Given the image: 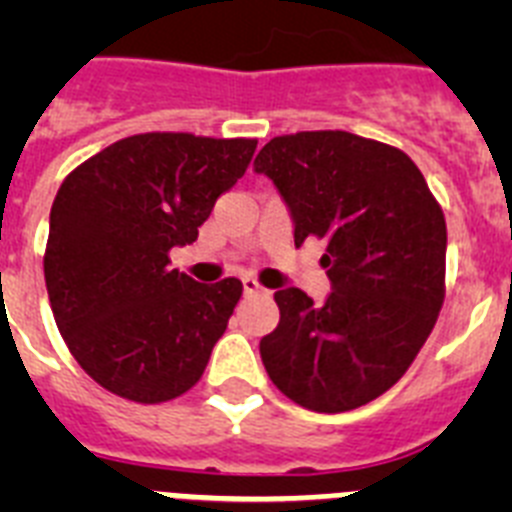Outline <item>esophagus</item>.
Listing matches in <instances>:
<instances>
[{"mask_svg":"<svg viewBox=\"0 0 512 512\" xmlns=\"http://www.w3.org/2000/svg\"><path fill=\"white\" fill-rule=\"evenodd\" d=\"M256 292H261V284L256 282V279H251V277H246L243 279V295H256Z\"/></svg>","mask_w":512,"mask_h":512,"instance_id":"esophagus-1","label":"esophagus"}]
</instances>
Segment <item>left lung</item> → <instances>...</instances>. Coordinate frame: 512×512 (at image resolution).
<instances>
[{
	"instance_id": "8db88e82",
	"label": "left lung",
	"mask_w": 512,
	"mask_h": 512,
	"mask_svg": "<svg viewBox=\"0 0 512 512\" xmlns=\"http://www.w3.org/2000/svg\"><path fill=\"white\" fill-rule=\"evenodd\" d=\"M295 225V246L323 238L330 295L274 292L279 325L259 351L271 382L315 413H343L387 392L431 336L443 305L446 220L402 151L343 130L282 135L253 161Z\"/></svg>"
}]
</instances>
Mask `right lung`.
Instances as JSON below:
<instances>
[{
    "label": "right lung",
    "instance_id": "1",
    "mask_svg": "<svg viewBox=\"0 0 512 512\" xmlns=\"http://www.w3.org/2000/svg\"><path fill=\"white\" fill-rule=\"evenodd\" d=\"M256 140L143 133L63 179L51 207L45 287L79 366L133 402L200 382L243 284H200L169 251L197 241L217 197L248 169Z\"/></svg>",
    "mask_w": 512,
    "mask_h": 512
}]
</instances>
